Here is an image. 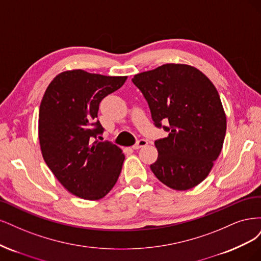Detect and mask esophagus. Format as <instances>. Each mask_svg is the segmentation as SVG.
<instances>
[{"instance_id": "34e87169", "label": "esophagus", "mask_w": 261, "mask_h": 261, "mask_svg": "<svg viewBox=\"0 0 261 261\" xmlns=\"http://www.w3.org/2000/svg\"><path fill=\"white\" fill-rule=\"evenodd\" d=\"M147 144H148L147 140H145V139H140V140L137 141L136 144H134V145L132 146V148H133V149H139V148H141V147L146 146Z\"/></svg>"}]
</instances>
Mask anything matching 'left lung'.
I'll use <instances>...</instances> for the list:
<instances>
[{"label":"left lung","instance_id":"obj_1","mask_svg":"<svg viewBox=\"0 0 261 261\" xmlns=\"http://www.w3.org/2000/svg\"><path fill=\"white\" fill-rule=\"evenodd\" d=\"M132 82L146 99L155 127L169 133L155 141L158 158L150 170L173 190L196 187L212 170L225 137V114L213 82L183 64L138 73Z\"/></svg>","mask_w":261,"mask_h":261}]
</instances>
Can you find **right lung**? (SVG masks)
<instances>
[{
    "instance_id": "1",
    "label": "right lung",
    "mask_w": 261,
    "mask_h": 261,
    "mask_svg": "<svg viewBox=\"0 0 261 261\" xmlns=\"http://www.w3.org/2000/svg\"><path fill=\"white\" fill-rule=\"evenodd\" d=\"M127 77L75 69L49 83L39 112V140L44 161L63 187L85 199L104 197L116 184L124 155L109 141H94L104 128L99 103Z\"/></svg>"
}]
</instances>
